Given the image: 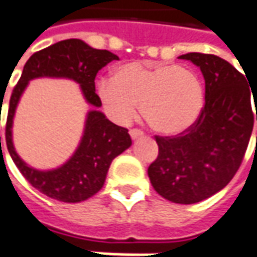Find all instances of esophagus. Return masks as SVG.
<instances>
[{
  "label": "esophagus",
  "mask_w": 257,
  "mask_h": 257,
  "mask_svg": "<svg viewBox=\"0 0 257 257\" xmlns=\"http://www.w3.org/2000/svg\"><path fill=\"white\" fill-rule=\"evenodd\" d=\"M129 135H131V138H132V139L136 140L143 136V132L139 131V129H131V131H129Z\"/></svg>",
  "instance_id": "obj_1"
}]
</instances>
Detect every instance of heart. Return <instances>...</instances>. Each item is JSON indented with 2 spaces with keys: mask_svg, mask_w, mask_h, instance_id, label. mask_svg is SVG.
Here are the masks:
<instances>
[{
  "mask_svg": "<svg viewBox=\"0 0 257 257\" xmlns=\"http://www.w3.org/2000/svg\"><path fill=\"white\" fill-rule=\"evenodd\" d=\"M97 96L117 123L140 112L157 134L175 136L193 126L202 112L205 92L193 70L167 63L131 62L114 68L112 79L97 82Z\"/></svg>",
  "mask_w": 257,
  "mask_h": 257,
  "instance_id": "heart-1",
  "label": "heart"
}]
</instances>
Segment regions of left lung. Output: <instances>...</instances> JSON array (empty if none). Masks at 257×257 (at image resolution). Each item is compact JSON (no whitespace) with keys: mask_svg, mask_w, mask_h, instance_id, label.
<instances>
[{"mask_svg":"<svg viewBox=\"0 0 257 257\" xmlns=\"http://www.w3.org/2000/svg\"><path fill=\"white\" fill-rule=\"evenodd\" d=\"M179 59L190 60L201 70L205 106L197 122L183 135L156 136L158 157L147 173L161 197L187 205L209 198L231 180L248 147L254 114L252 88L224 59L197 52Z\"/></svg>","mask_w":257,"mask_h":257,"instance_id":"obj_1","label":"left lung"}]
</instances>
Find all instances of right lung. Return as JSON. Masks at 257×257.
Returning <instances> with one entry per match:
<instances>
[{"instance_id": "obj_1", "label": "right lung", "mask_w": 257, "mask_h": 257, "mask_svg": "<svg viewBox=\"0 0 257 257\" xmlns=\"http://www.w3.org/2000/svg\"><path fill=\"white\" fill-rule=\"evenodd\" d=\"M117 55L89 47L77 38L56 42L36 52L23 67L19 82L9 100L7 118V147L15 165L27 182L49 198L62 202H81L95 195L106 182L111 161L132 145L128 129L112 123L99 111L101 101L95 92L97 71L118 60ZM36 78H63L77 82L85 101L92 106L87 113L84 131L73 156L60 167L42 171L23 162L13 145V118L20 97ZM1 146V136H0Z\"/></svg>"}]
</instances>
